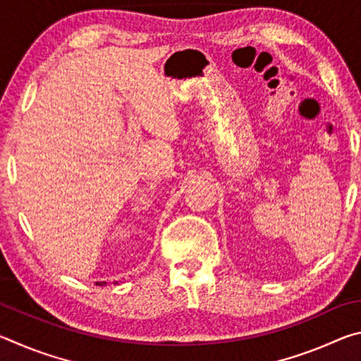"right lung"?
<instances>
[{"label":"right lung","mask_w":361,"mask_h":361,"mask_svg":"<svg viewBox=\"0 0 361 361\" xmlns=\"http://www.w3.org/2000/svg\"><path fill=\"white\" fill-rule=\"evenodd\" d=\"M97 285H99V286H105V285H108V282H97ZM114 285H118V282H114Z\"/></svg>","instance_id":"1"}]
</instances>
